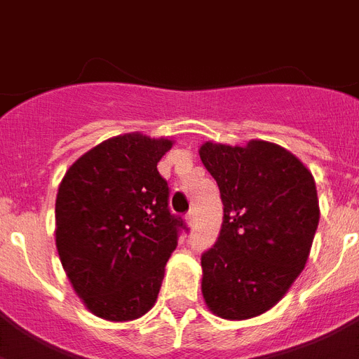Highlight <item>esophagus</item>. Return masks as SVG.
Returning a JSON list of instances; mask_svg holds the SVG:
<instances>
[{"label": "esophagus", "mask_w": 359, "mask_h": 359, "mask_svg": "<svg viewBox=\"0 0 359 359\" xmlns=\"http://www.w3.org/2000/svg\"><path fill=\"white\" fill-rule=\"evenodd\" d=\"M195 219H197V212H195L194 208H191V210L188 212V215H186V222L191 226V224H195Z\"/></svg>", "instance_id": "1"}]
</instances>
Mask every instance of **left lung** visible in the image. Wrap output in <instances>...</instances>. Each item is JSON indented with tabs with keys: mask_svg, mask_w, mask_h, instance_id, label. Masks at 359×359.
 I'll list each match as a JSON object with an SVG mask.
<instances>
[{
	"mask_svg": "<svg viewBox=\"0 0 359 359\" xmlns=\"http://www.w3.org/2000/svg\"><path fill=\"white\" fill-rule=\"evenodd\" d=\"M198 155L224 204L221 236L201 259L204 303L222 319L257 318L305 268L319 222L316 180L294 153L266 140L204 142Z\"/></svg>",
	"mask_w": 359,
	"mask_h": 359,
	"instance_id": "obj_1",
	"label": "left lung"
}]
</instances>
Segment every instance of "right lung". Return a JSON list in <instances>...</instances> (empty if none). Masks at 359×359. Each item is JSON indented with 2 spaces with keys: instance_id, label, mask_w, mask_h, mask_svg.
<instances>
[{
  "instance_id": "add662e5",
  "label": "right lung",
  "mask_w": 359,
  "mask_h": 359,
  "mask_svg": "<svg viewBox=\"0 0 359 359\" xmlns=\"http://www.w3.org/2000/svg\"><path fill=\"white\" fill-rule=\"evenodd\" d=\"M171 138L126 133L69 165L56 195V248L76 296L96 318L123 323L155 305L180 217L156 164Z\"/></svg>"
}]
</instances>
